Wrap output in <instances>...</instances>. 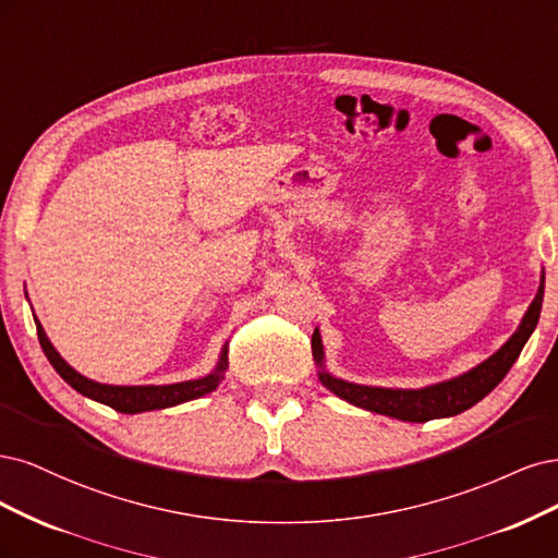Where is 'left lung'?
Listing matches in <instances>:
<instances>
[{"instance_id":"1","label":"left lung","mask_w":558,"mask_h":558,"mask_svg":"<svg viewBox=\"0 0 558 558\" xmlns=\"http://www.w3.org/2000/svg\"><path fill=\"white\" fill-rule=\"evenodd\" d=\"M543 296H545V274L541 276V287L533 303L529 305L526 315L521 317V325L508 338V343L482 364L471 368L452 380H445L438 385H428L422 389H387V387H368V385H354L348 380H340L331 373L325 371V348H322L319 331H313V356L319 366V383L329 391H333L338 399H343L356 408H364L377 415L397 417L403 422H428L438 417H454L459 412L473 408L482 401L487 393L508 375L517 356L524 350L526 340L531 338L533 329L537 327L543 311Z\"/></svg>"}]
</instances>
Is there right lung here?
<instances>
[{
    "mask_svg": "<svg viewBox=\"0 0 558 558\" xmlns=\"http://www.w3.org/2000/svg\"><path fill=\"white\" fill-rule=\"evenodd\" d=\"M34 322H37V333H39L41 350L48 356V362L52 364V368L60 373L62 380L74 387L78 393H83V397L109 405L118 412H124V415H136V412L171 408V405H178V403L199 399V397H204V393H210L213 389H218V385L222 383V377H225V371L229 366L227 345H225L218 366H215V371L208 373L206 377H199V380H187V383H175V385H138V387L101 385V383L89 380V377H85L78 371L71 368L60 356V352L52 348V343H50L44 327H41V322L37 317H34Z\"/></svg>",
    "mask_w": 558,
    "mask_h": 558,
    "instance_id": "add662e5",
    "label": "right lung"
}]
</instances>
